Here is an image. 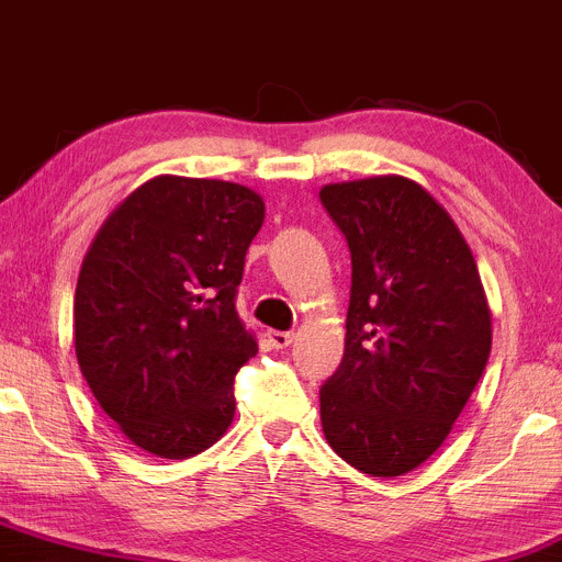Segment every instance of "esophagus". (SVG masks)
<instances>
[{
  "label": "esophagus",
  "mask_w": 562,
  "mask_h": 562,
  "mask_svg": "<svg viewBox=\"0 0 562 562\" xmlns=\"http://www.w3.org/2000/svg\"><path fill=\"white\" fill-rule=\"evenodd\" d=\"M267 338L274 348H288L290 344H293L295 335L293 333H282V330H267Z\"/></svg>",
  "instance_id": "esophagus-1"
}]
</instances>
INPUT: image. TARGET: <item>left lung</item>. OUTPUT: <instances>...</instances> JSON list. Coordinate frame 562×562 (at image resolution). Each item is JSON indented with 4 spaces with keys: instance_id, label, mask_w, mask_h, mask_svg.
Masks as SVG:
<instances>
[{
    "instance_id": "obj_1",
    "label": "left lung",
    "mask_w": 562,
    "mask_h": 562,
    "mask_svg": "<svg viewBox=\"0 0 562 562\" xmlns=\"http://www.w3.org/2000/svg\"><path fill=\"white\" fill-rule=\"evenodd\" d=\"M351 250L344 362L322 430L351 468L393 479L447 441L492 351V308L454 218L398 173L325 184Z\"/></svg>"
}]
</instances>
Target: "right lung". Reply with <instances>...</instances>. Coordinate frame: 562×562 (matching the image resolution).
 Wrapping results in <instances>:
<instances>
[{"label": "right lung", "instance_id": "obj_1", "mask_svg": "<svg viewBox=\"0 0 562 562\" xmlns=\"http://www.w3.org/2000/svg\"><path fill=\"white\" fill-rule=\"evenodd\" d=\"M263 211L245 184L160 173L115 205L83 256L76 359L147 454L187 460L232 425L235 375L259 351L235 293Z\"/></svg>", "mask_w": 562, "mask_h": 562}]
</instances>
